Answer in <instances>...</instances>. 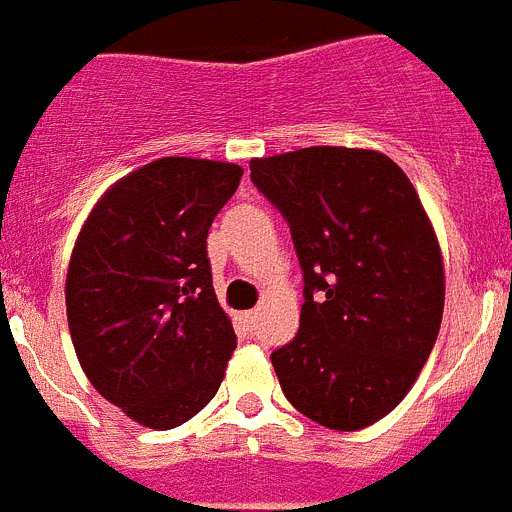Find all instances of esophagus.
Returning <instances> with one entry per match:
<instances>
[{
  "mask_svg": "<svg viewBox=\"0 0 512 512\" xmlns=\"http://www.w3.org/2000/svg\"><path fill=\"white\" fill-rule=\"evenodd\" d=\"M242 321H245L247 326H252L257 321V311H245L242 313Z\"/></svg>",
  "mask_w": 512,
  "mask_h": 512,
  "instance_id": "esophagus-1",
  "label": "esophagus"
}]
</instances>
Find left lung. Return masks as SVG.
<instances>
[{
  "mask_svg": "<svg viewBox=\"0 0 512 512\" xmlns=\"http://www.w3.org/2000/svg\"><path fill=\"white\" fill-rule=\"evenodd\" d=\"M288 219L303 270L301 329L273 352L290 405L334 431L388 416L439 336L444 257L416 188L385 153L303 147L250 160Z\"/></svg>",
  "mask_w": 512,
  "mask_h": 512,
  "instance_id": "8db88e82",
  "label": "left lung"
}]
</instances>
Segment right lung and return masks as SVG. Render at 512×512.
Returning a JSON list of instances; mask_svg holds the SVG:
<instances>
[{
	"label": "right lung",
	"instance_id": "add662e5",
	"mask_svg": "<svg viewBox=\"0 0 512 512\" xmlns=\"http://www.w3.org/2000/svg\"><path fill=\"white\" fill-rule=\"evenodd\" d=\"M245 170L160 158L104 191L73 245L68 331L89 382L140 426L168 431L216 395L237 347L206 237Z\"/></svg>",
	"mask_w": 512,
	"mask_h": 512
}]
</instances>
